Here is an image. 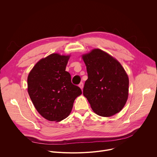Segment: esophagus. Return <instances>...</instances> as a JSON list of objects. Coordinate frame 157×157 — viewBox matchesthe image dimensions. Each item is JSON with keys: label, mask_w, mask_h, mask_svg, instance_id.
<instances>
[{"label": "esophagus", "mask_w": 157, "mask_h": 157, "mask_svg": "<svg viewBox=\"0 0 157 157\" xmlns=\"http://www.w3.org/2000/svg\"><path fill=\"white\" fill-rule=\"evenodd\" d=\"M79 87L81 89H83V87H84L83 82H81V83L79 84Z\"/></svg>", "instance_id": "esophagus-1"}]
</instances>
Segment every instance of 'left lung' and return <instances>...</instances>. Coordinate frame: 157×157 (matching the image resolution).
Here are the masks:
<instances>
[{"label": "left lung", "instance_id": "1", "mask_svg": "<svg viewBox=\"0 0 157 157\" xmlns=\"http://www.w3.org/2000/svg\"><path fill=\"white\" fill-rule=\"evenodd\" d=\"M82 57L88 76L83 95L93 111L102 117L119 113L128 95V78L122 66L99 49H94Z\"/></svg>", "mask_w": 157, "mask_h": 157}]
</instances>
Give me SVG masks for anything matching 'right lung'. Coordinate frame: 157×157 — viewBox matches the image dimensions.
<instances>
[{
    "mask_svg": "<svg viewBox=\"0 0 157 157\" xmlns=\"http://www.w3.org/2000/svg\"><path fill=\"white\" fill-rule=\"evenodd\" d=\"M70 56L53 53L40 59L30 72L28 93L38 113L50 121H61L71 113L81 89L65 71Z\"/></svg>",
    "mask_w": 157,
    "mask_h": 157,
    "instance_id": "add662e5",
    "label": "right lung"
}]
</instances>
